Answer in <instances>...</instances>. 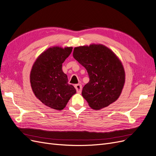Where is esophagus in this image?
<instances>
[{"instance_id":"1","label":"esophagus","mask_w":156,"mask_h":156,"mask_svg":"<svg viewBox=\"0 0 156 156\" xmlns=\"http://www.w3.org/2000/svg\"><path fill=\"white\" fill-rule=\"evenodd\" d=\"M75 88L76 89V91L78 93H80L82 92V85L81 84H76L75 85Z\"/></svg>"}]
</instances>
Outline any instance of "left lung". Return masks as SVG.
<instances>
[{
  "mask_svg": "<svg viewBox=\"0 0 156 156\" xmlns=\"http://www.w3.org/2000/svg\"><path fill=\"white\" fill-rule=\"evenodd\" d=\"M73 57L88 73L89 82L82 94L92 108L99 110L118 99L125 74L122 62L110 49L102 44L79 46L74 48Z\"/></svg>",
  "mask_w": 156,
  "mask_h": 156,
  "instance_id": "left-lung-1",
  "label": "left lung"
}]
</instances>
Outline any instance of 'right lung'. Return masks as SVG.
Instances as JSON below:
<instances>
[{"instance_id":"right-lung-1","label":"right lung","mask_w":156,"mask_h":156,"mask_svg":"<svg viewBox=\"0 0 156 156\" xmlns=\"http://www.w3.org/2000/svg\"><path fill=\"white\" fill-rule=\"evenodd\" d=\"M72 49V47L49 48L37 58L30 73L34 95L45 105L58 111L64 108L76 92L68 83L67 76L62 69Z\"/></svg>"}]
</instances>
